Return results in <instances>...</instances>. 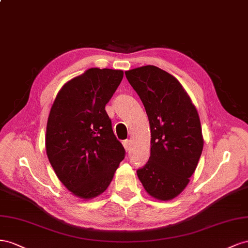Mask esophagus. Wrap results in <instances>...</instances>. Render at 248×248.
<instances>
[{
    "label": "esophagus",
    "instance_id": "obj_1",
    "mask_svg": "<svg viewBox=\"0 0 248 248\" xmlns=\"http://www.w3.org/2000/svg\"><path fill=\"white\" fill-rule=\"evenodd\" d=\"M123 144H124V150L126 151V152H129L130 151V141L126 139V140H124L123 141Z\"/></svg>",
    "mask_w": 248,
    "mask_h": 248
}]
</instances>
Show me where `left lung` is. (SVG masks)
I'll return each instance as SVG.
<instances>
[{
	"label": "left lung",
	"instance_id": "8db88e82",
	"mask_svg": "<svg viewBox=\"0 0 248 248\" xmlns=\"http://www.w3.org/2000/svg\"><path fill=\"white\" fill-rule=\"evenodd\" d=\"M125 77L151 125V155L137 175L155 199L172 200L188 185L202 152L199 114L180 82L165 70L146 65Z\"/></svg>",
	"mask_w": 248,
	"mask_h": 248
}]
</instances>
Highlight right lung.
<instances>
[{"label":"right lung","mask_w":248,"mask_h":248,"mask_svg":"<svg viewBox=\"0 0 248 248\" xmlns=\"http://www.w3.org/2000/svg\"><path fill=\"white\" fill-rule=\"evenodd\" d=\"M123 70L90 68L58 93L46 124L49 163L70 192L93 199L108 188L125 151L105 110Z\"/></svg>","instance_id":"right-lung-1"}]
</instances>
